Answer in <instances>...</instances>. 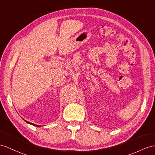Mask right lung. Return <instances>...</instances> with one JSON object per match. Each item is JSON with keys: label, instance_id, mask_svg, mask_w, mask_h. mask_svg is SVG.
Instances as JSON below:
<instances>
[{"label": "right lung", "instance_id": "right-lung-1", "mask_svg": "<svg viewBox=\"0 0 155 155\" xmlns=\"http://www.w3.org/2000/svg\"><path fill=\"white\" fill-rule=\"evenodd\" d=\"M27 123H28V124H32V125H33V126H37V127H39L40 126H38V125H35V124H32V123H30V122H28V121H25Z\"/></svg>", "mask_w": 155, "mask_h": 155}]
</instances>
